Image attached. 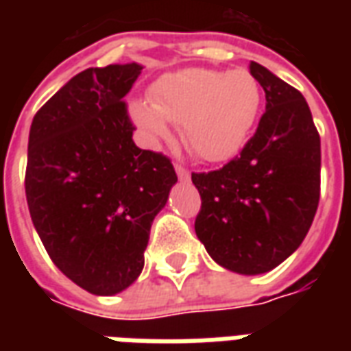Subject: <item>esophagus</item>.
Listing matches in <instances>:
<instances>
[{
  "label": "esophagus",
  "mask_w": 351,
  "mask_h": 351,
  "mask_svg": "<svg viewBox=\"0 0 351 351\" xmlns=\"http://www.w3.org/2000/svg\"><path fill=\"white\" fill-rule=\"evenodd\" d=\"M175 171H176V176H178L180 180H188V178H190V171L184 167V165H178V163H176Z\"/></svg>",
  "instance_id": "obj_1"
}]
</instances>
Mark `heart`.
<instances>
[{"label": "heart", "mask_w": 351, "mask_h": 351, "mask_svg": "<svg viewBox=\"0 0 351 351\" xmlns=\"http://www.w3.org/2000/svg\"><path fill=\"white\" fill-rule=\"evenodd\" d=\"M259 108L261 88L250 71L190 67L161 77L150 103L133 101L130 114L150 141L169 137V122L176 123L199 158L223 161L243 148Z\"/></svg>", "instance_id": "heart-1"}]
</instances>
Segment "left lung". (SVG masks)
I'll list each match as a JSON object with an SVG mask.
<instances>
[{
  "label": "left lung",
  "instance_id": "8db88e82",
  "mask_svg": "<svg viewBox=\"0 0 351 351\" xmlns=\"http://www.w3.org/2000/svg\"><path fill=\"white\" fill-rule=\"evenodd\" d=\"M265 112L241 156L193 173L201 195L195 233L208 256L239 274H261L293 254L319 203V135L299 90L252 62Z\"/></svg>",
  "mask_w": 351,
  "mask_h": 351
}]
</instances>
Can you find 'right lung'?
<instances>
[{
    "label": "right lung",
    "mask_w": 351,
    "mask_h": 351,
    "mask_svg": "<svg viewBox=\"0 0 351 351\" xmlns=\"http://www.w3.org/2000/svg\"><path fill=\"white\" fill-rule=\"evenodd\" d=\"M138 64L90 67L58 90L29 128L26 199L37 233L65 276L93 295L130 287L176 173L133 143L125 93Z\"/></svg>",
    "instance_id": "add662e5"
}]
</instances>
